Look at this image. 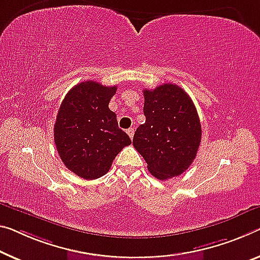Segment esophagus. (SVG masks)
<instances>
[{
    "mask_svg": "<svg viewBox=\"0 0 260 260\" xmlns=\"http://www.w3.org/2000/svg\"><path fill=\"white\" fill-rule=\"evenodd\" d=\"M126 134L129 135V137L131 139H133L134 138V135H135V129H134V127H129V129L126 130Z\"/></svg>",
    "mask_w": 260,
    "mask_h": 260,
    "instance_id": "1",
    "label": "esophagus"
}]
</instances>
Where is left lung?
Wrapping results in <instances>:
<instances>
[{
    "label": "left lung",
    "instance_id": "left-lung-1",
    "mask_svg": "<svg viewBox=\"0 0 260 260\" xmlns=\"http://www.w3.org/2000/svg\"><path fill=\"white\" fill-rule=\"evenodd\" d=\"M144 93L145 123L136 130L133 144L159 180L183 173L197 157L201 123L193 101L181 87L164 83Z\"/></svg>",
    "mask_w": 260,
    "mask_h": 260
}]
</instances>
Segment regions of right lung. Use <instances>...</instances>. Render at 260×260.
I'll return each instance as SVG.
<instances>
[{
	"label": "right lung",
	"mask_w": 260,
	"mask_h": 260,
	"mask_svg": "<svg viewBox=\"0 0 260 260\" xmlns=\"http://www.w3.org/2000/svg\"><path fill=\"white\" fill-rule=\"evenodd\" d=\"M117 87L95 81L74 86L59 108L54 143L59 157L71 172L86 180L105 175L131 139L118 127L109 102Z\"/></svg>",
	"instance_id": "right-lung-1"
}]
</instances>
